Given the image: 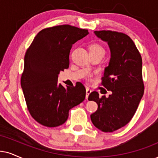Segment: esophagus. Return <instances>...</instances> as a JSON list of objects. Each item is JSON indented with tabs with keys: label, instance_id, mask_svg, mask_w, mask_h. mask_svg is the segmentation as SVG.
I'll use <instances>...</instances> for the list:
<instances>
[{
	"label": "esophagus",
	"instance_id": "esophagus-1",
	"mask_svg": "<svg viewBox=\"0 0 158 158\" xmlns=\"http://www.w3.org/2000/svg\"><path fill=\"white\" fill-rule=\"evenodd\" d=\"M91 92H92V90L89 88H88V87H87V88H86V98L87 99V98H88L89 94L91 93Z\"/></svg>",
	"mask_w": 158,
	"mask_h": 158
}]
</instances>
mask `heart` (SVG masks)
<instances>
[{"instance_id": "obj_1", "label": "heart", "mask_w": 158, "mask_h": 158, "mask_svg": "<svg viewBox=\"0 0 158 158\" xmlns=\"http://www.w3.org/2000/svg\"><path fill=\"white\" fill-rule=\"evenodd\" d=\"M89 55H104L105 49L101 44L93 42L89 45Z\"/></svg>"}]
</instances>
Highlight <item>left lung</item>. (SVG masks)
Listing matches in <instances>:
<instances>
[{
  "label": "left lung",
  "mask_w": 158,
  "mask_h": 158,
  "mask_svg": "<svg viewBox=\"0 0 158 158\" xmlns=\"http://www.w3.org/2000/svg\"><path fill=\"white\" fill-rule=\"evenodd\" d=\"M95 34L110 48V61L101 85L112 94L108 98L100 97L96 91L89 94V101L98 104L90 118L97 128L110 133L126 125L137 110L144 91L142 59L133 40L125 33L99 31Z\"/></svg>",
  "instance_id": "8db88e82"
}]
</instances>
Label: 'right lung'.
Returning a JSON list of instances; mask_svg holds the SVG:
<instances>
[{
  "instance_id": "1",
  "label": "right lung",
  "mask_w": 158,
  "mask_h": 158,
  "mask_svg": "<svg viewBox=\"0 0 158 158\" xmlns=\"http://www.w3.org/2000/svg\"><path fill=\"white\" fill-rule=\"evenodd\" d=\"M88 31L69 25L41 30L25 55L21 87L30 114L44 126L63 125L71 109L85 98L86 89L79 81L64 87L57 82L61 71L69 69L72 45Z\"/></svg>"
}]
</instances>
